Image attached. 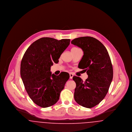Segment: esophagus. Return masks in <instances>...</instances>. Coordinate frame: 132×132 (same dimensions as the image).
<instances>
[{
	"instance_id": "obj_1",
	"label": "esophagus",
	"mask_w": 132,
	"mask_h": 132,
	"mask_svg": "<svg viewBox=\"0 0 132 132\" xmlns=\"http://www.w3.org/2000/svg\"><path fill=\"white\" fill-rule=\"evenodd\" d=\"M73 76H74V75L72 73H70V79H72Z\"/></svg>"
}]
</instances>
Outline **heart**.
I'll list each match as a JSON object with an SVG mask.
<instances>
[{
	"label": "heart",
	"instance_id": "b5f03b06",
	"mask_svg": "<svg viewBox=\"0 0 132 132\" xmlns=\"http://www.w3.org/2000/svg\"><path fill=\"white\" fill-rule=\"evenodd\" d=\"M74 48H77L76 47H74V48H73V49H74Z\"/></svg>",
	"mask_w": 132,
	"mask_h": 132
}]
</instances>
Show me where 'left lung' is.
<instances>
[{
	"label": "left lung",
	"instance_id": "8db88e82",
	"mask_svg": "<svg viewBox=\"0 0 132 132\" xmlns=\"http://www.w3.org/2000/svg\"><path fill=\"white\" fill-rule=\"evenodd\" d=\"M71 44L84 51L78 67L87 71L88 75L85 82L73 76L76 84L74 98L79 105L90 108L99 104L108 91L113 76L111 59L104 45L93 37L76 38Z\"/></svg>",
	"mask_w": 132,
	"mask_h": 132
}]
</instances>
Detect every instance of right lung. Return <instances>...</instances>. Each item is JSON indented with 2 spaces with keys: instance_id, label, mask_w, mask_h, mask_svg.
Here are the masks:
<instances>
[{
  "instance_id": "right-lung-1",
  "label": "right lung",
  "mask_w": 132,
  "mask_h": 132,
  "mask_svg": "<svg viewBox=\"0 0 132 132\" xmlns=\"http://www.w3.org/2000/svg\"><path fill=\"white\" fill-rule=\"evenodd\" d=\"M70 39L42 38L28 48L21 63L20 74L26 90L37 105L46 108L55 104L69 79L67 72L51 74L50 67L70 44Z\"/></svg>"
}]
</instances>
